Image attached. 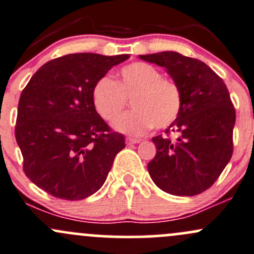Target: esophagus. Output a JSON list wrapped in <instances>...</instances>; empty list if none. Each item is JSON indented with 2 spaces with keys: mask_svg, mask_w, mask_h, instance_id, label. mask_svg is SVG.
Here are the masks:
<instances>
[{
  "mask_svg": "<svg viewBox=\"0 0 254 254\" xmlns=\"http://www.w3.org/2000/svg\"><path fill=\"white\" fill-rule=\"evenodd\" d=\"M126 142L128 143V144H137V143L140 142V139H138V138H130L128 137L126 139Z\"/></svg>",
  "mask_w": 254,
  "mask_h": 254,
  "instance_id": "34e87169",
  "label": "esophagus"
}]
</instances>
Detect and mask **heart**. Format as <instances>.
Returning a JSON list of instances; mask_svg holds the SVG:
<instances>
[{"mask_svg":"<svg viewBox=\"0 0 254 254\" xmlns=\"http://www.w3.org/2000/svg\"><path fill=\"white\" fill-rule=\"evenodd\" d=\"M131 99L133 110L118 116ZM91 100L96 112L115 129L130 135L144 134L150 128L169 127L179 116L182 95L179 85L163 78L158 68L144 62L122 67L119 82L101 77L94 85Z\"/></svg>","mask_w":254,"mask_h":254,"instance_id":"obj_1","label":"heart"}]
</instances>
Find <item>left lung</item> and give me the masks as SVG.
<instances>
[{"label": "left lung", "instance_id": "8db88e82", "mask_svg": "<svg viewBox=\"0 0 254 254\" xmlns=\"http://www.w3.org/2000/svg\"><path fill=\"white\" fill-rule=\"evenodd\" d=\"M164 67L179 85L182 106L177 119L156 135V155L148 164L154 184L174 195H195L218 180L232 156L236 114L229 90L204 62L175 51L139 55ZM171 135H176L175 140Z\"/></svg>", "mask_w": 254, "mask_h": 254}]
</instances>
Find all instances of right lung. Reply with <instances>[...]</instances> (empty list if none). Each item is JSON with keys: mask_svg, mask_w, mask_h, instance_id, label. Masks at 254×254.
Returning a JSON list of instances; mask_svg holds the SVG:
<instances>
[{"mask_svg": "<svg viewBox=\"0 0 254 254\" xmlns=\"http://www.w3.org/2000/svg\"><path fill=\"white\" fill-rule=\"evenodd\" d=\"M129 55L70 54L46 62L18 104L15 140L33 184L56 198L84 199L105 182L126 146L91 100L95 83Z\"/></svg>", "mask_w": 254, "mask_h": 254, "instance_id": "add662e5", "label": "right lung"}]
</instances>
